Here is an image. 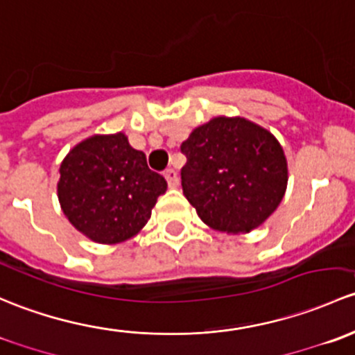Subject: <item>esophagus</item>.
Returning a JSON list of instances; mask_svg holds the SVG:
<instances>
[{"instance_id": "obj_1", "label": "esophagus", "mask_w": 355, "mask_h": 355, "mask_svg": "<svg viewBox=\"0 0 355 355\" xmlns=\"http://www.w3.org/2000/svg\"><path fill=\"white\" fill-rule=\"evenodd\" d=\"M164 178H166L167 184L171 186V188H176L179 184V178H178V173L174 169H167L166 173H164Z\"/></svg>"}]
</instances>
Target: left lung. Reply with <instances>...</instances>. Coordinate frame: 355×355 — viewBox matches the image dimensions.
I'll list each match as a JSON object with an SVG mask.
<instances>
[{"instance_id":"8db88e82","label":"left lung","mask_w":355,"mask_h":355,"mask_svg":"<svg viewBox=\"0 0 355 355\" xmlns=\"http://www.w3.org/2000/svg\"><path fill=\"white\" fill-rule=\"evenodd\" d=\"M181 152L182 193L215 231H253L286 195V155L279 140L257 123L218 116L195 128Z\"/></svg>"}]
</instances>
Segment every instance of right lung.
<instances>
[{
	"mask_svg": "<svg viewBox=\"0 0 355 355\" xmlns=\"http://www.w3.org/2000/svg\"><path fill=\"white\" fill-rule=\"evenodd\" d=\"M58 198L73 227L101 244L130 239L147 224L167 182L124 133L94 135L68 152Z\"/></svg>",
	"mask_w": 355,
	"mask_h": 355,
	"instance_id": "1",
	"label": "right lung"
}]
</instances>
